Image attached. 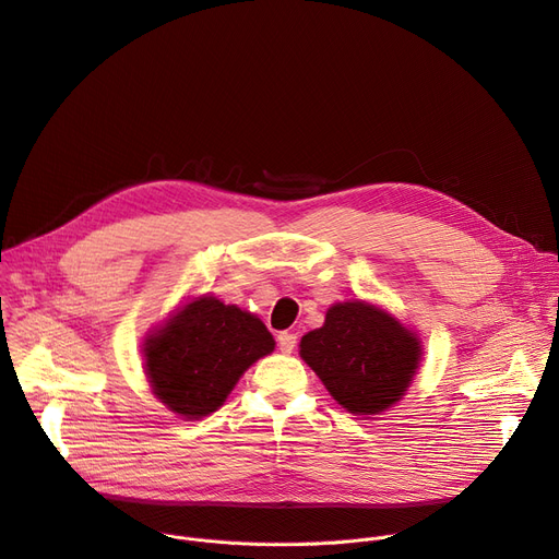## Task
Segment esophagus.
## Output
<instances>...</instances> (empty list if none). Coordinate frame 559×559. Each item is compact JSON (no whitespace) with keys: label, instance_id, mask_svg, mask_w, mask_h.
I'll list each match as a JSON object with an SVG mask.
<instances>
[{"label":"esophagus","instance_id":"1","mask_svg":"<svg viewBox=\"0 0 559 559\" xmlns=\"http://www.w3.org/2000/svg\"><path fill=\"white\" fill-rule=\"evenodd\" d=\"M276 342H278L281 353H292L294 346H296V334L294 332H278Z\"/></svg>","mask_w":559,"mask_h":559}]
</instances>
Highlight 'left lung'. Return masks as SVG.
<instances>
[{"instance_id": "8db88e82", "label": "left lung", "mask_w": 559, "mask_h": 559, "mask_svg": "<svg viewBox=\"0 0 559 559\" xmlns=\"http://www.w3.org/2000/svg\"><path fill=\"white\" fill-rule=\"evenodd\" d=\"M301 357L328 393L355 416H378L400 402L420 366L414 330L366 301L334 304L325 323L301 340Z\"/></svg>"}]
</instances>
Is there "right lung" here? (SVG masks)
<instances>
[{"mask_svg": "<svg viewBox=\"0 0 559 559\" xmlns=\"http://www.w3.org/2000/svg\"><path fill=\"white\" fill-rule=\"evenodd\" d=\"M255 314L198 296L143 342L145 376L173 414L200 420L225 404L245 370L274 350Z\"/></svg>", "mask_w": 559, "mask_h": 559, "instance_id": "obj_1", "label": "right lung"}]
</instances>
